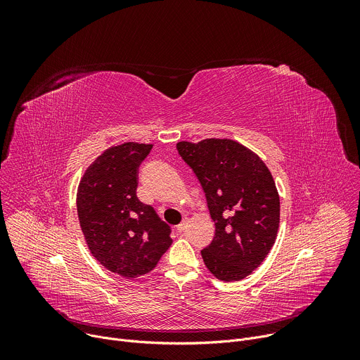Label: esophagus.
<instances>
[{
  "mask_svg": "<svg viewBox=\"0 0 360 360\" xmlns=\"http://www.w3.org/2000/svg\"><path fill=\"white\" fill-rule=\"evenodd\" d=\"M185 228H186V221H182V222L176 226V232H178V233H182V232L185 231Z\"/></svg>",
  "mask_w": 360,
  "mask_h": 360,
  "instance_id": "esophagus-1",
  "label": "esophagus"
}]
</instances>
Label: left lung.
<instances>
[{
    "instance_id": "obj_1",
    "label": "left lung",
    "mask_w": 360,
    "mask_h": 360,
    "mask_svg": "<svg viewBox=\"0 0 360 360\" xmlns=\"http://www.w3.org/2000/svg\"><path fill=\"white\" fill-rule=\"evenodd\" d=\"M176 149L207 196L215 236L200 255L222 282L250 275L271 252L281 218L279 193L265 162L233 139L181 141Z\"/></svg>"
}]
</instances>
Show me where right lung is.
<instances>
[{
  "instance_id": "add662e5",
  "label": "right lung",
  "mask_w": 360,
  "mask_h": 360,
  "mask_svg": "<svg viewBox=\"0 0 360 360\" xmlns=\"http://www.w3.org/2000/svg\"><path fill=\"white\" fill-rule=\"evenodd\" d=\"M152 145L105 149L85 169L77 191L79 226L94 258L127 279L150 272L172 243L169 226L136 196L138 168Z\"/></svg>"
}]
</instances>
